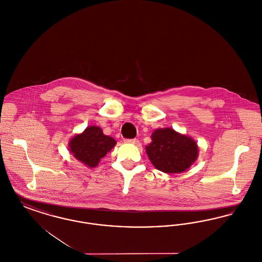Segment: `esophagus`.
I'll return each mask as SVG.
<instances>
[{
  "mask_svg": "<svg viewBox=\"0 0 262 262\" xmlns=\"http://www.w3.org/2000/svg\"><path fill=\"white\" fill-rule=\"evenodd\" d=\"M125 142L126 143H132V144H138V139L137 138H130V139H128V138H126L125 139Z\"/></svg>",
  "mask_w": 262,
  "mask_h": 262,
  "instance_id": "1",
  "label": "esophagus"
}]
</instances>
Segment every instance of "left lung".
Instances as JSON below:
<instances>
[{"label":"left lung","instance_id":"obj_1","mask_svg":"<svg viewBox=\"0 0 262 262\" xmlns=\"http://www.w3.org/2000/svg\"><path fill=\"white\" fill-rule=\"evenodd\" d=\"M151 139L146 153L154 167L164 173H182L198 158L199 148L195 141L172 128L156 129Z\"/></svg>","mask_w":262,"mask_h":262}]
</instances>
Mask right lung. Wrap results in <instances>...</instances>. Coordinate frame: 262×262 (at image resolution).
I'll return each instance as SVG.
<instances>
[{
  "label": "right lung",
  "mask_w": 262,
  "mask_h": 262,
  "mask_svg": "<svg viewBox=\"0 0 262 262\" xmlns=\"http://www.w3.org/2000/svg\"><path fill=\"white\" fill-rule=\"evenodd\" d=\"M115 144L116 140L114 138L105 136L99 126L92 125L70 141V150L77 160L93 168L98 165L100 160Z\"/></svg>",
  "instance_id": "add662e5"
}]
</instances>
